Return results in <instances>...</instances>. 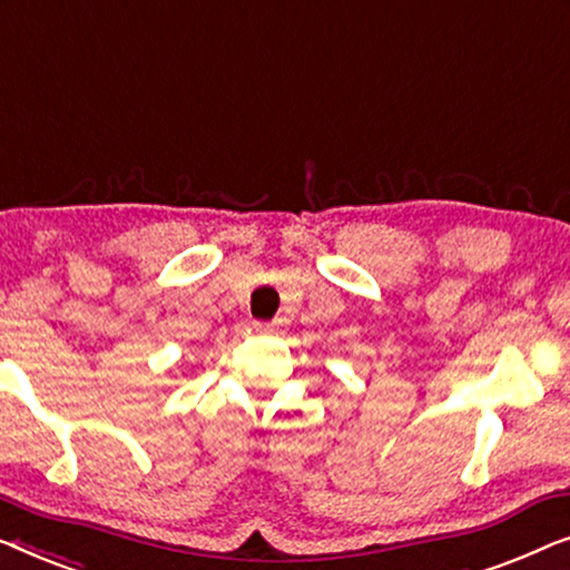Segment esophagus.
<instances>
[{
    "label": "esophagus",
    "mask_w": 570,
    "mask_h": 570,
    "mask_svg": "<svg viewBox=\"0 0 570 570\" xmlns=\"http://www.w3.org/2000/svg\"><path fill=\"white\" fill-rule=\"evenodd\" d=\"M284 320H274V323H255V331L266 333V335H278L284 331Z\"/></svg>",
    "instance_id": "esophagus-1"
}]
</instances>
